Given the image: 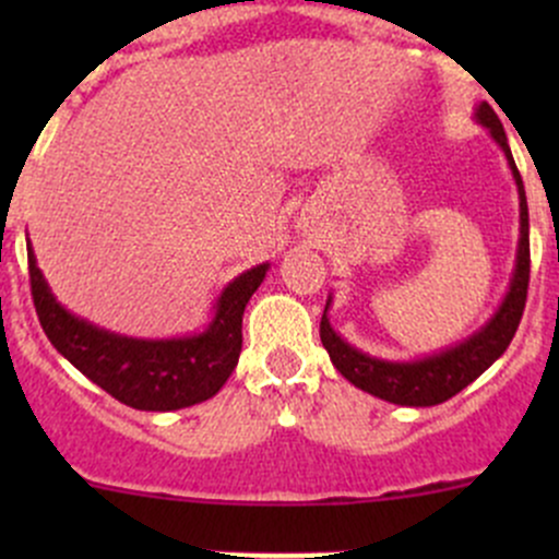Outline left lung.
Instances as JSON below:
<instances>
[{
	"label": "left lung",
	"mask_w": 559,
	"mask_h": 559,
	"mask_svg": "<svg viewBox=\"0 0 559 559\" xmlns=\"http://www.w3.org/2000/svg\"><path fill=\"white\" fill-rule=\"evenodd\" d=\"M478 121L492 132L500 148L509 156V165L514 170L516 186H520V253H516V273L511 281V289L506 295L500 311L492 316L481 332L471 337V341L460 343V346L449 348V352L438 354V357L421 359V362H384V359L368 357V354L357 352L348 343H343L335 335V330L326 321V313L321 316L319 335L324 348L330 352L332 365L341 370L343 379L352 381L362 392L376 394V397L389 400L397 405H438L447 403L456 392H462L471 381H476L500 354L509 348L511 337H514L516 326H520L524 302H527V286H530V224H527V200H524L522 175L516 170L514 156H511L509 143H506L503 123H500L498 112L487 103L478 105ZM330 306V302H326Z\"/></svg>",
	"instance_id": "8db88e82"
}]
</instances>
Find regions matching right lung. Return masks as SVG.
Wrapping results in <instances>:
<instances>
[{
  "label": "right lung",
  "mask_w": 559,
  "mask_h": 559,
  "mask_svg": "<svg viewBox=\"0 0 559 559\" xmlns=\"http://www.w3.org/2000/svg\"><path fill=\"white\" fill-rule=\"evenodd\" d=\"M32 300L45 335L86 379L118 403L138 411H178L213 397L238 365L243 348L246 302L262 284L267 264L238 275L218 297L216 319L202 335L180 341H134L97 330L67 313L50 295L32 246Z\"/></svg>",
  "instance_id": "obj_1"
}]
</instances>
